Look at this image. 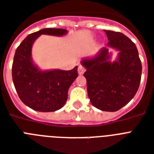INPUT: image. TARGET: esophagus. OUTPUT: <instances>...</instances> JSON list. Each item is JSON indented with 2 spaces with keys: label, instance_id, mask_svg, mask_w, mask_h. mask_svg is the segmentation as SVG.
<instances>
[{
  "label": "esophagus",
  "instance_id": "esophagus-1",
  "mask_svg": "<svg viewBox=\"0 0 154 154\" xmlns=\"http://www.w3.org/2000/svg\"><path fill=\"white\" fill-rule=\"evenodd\" d=\"M85 67H83L82 65H79V66H78V74L82 75L85 72Z\"/></svg>",
  "mask_w": 154,
  "mask_h": 154
}]
</instances>
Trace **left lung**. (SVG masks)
I'll use <instances>...</instances> for the list:
<instances>
[{"label": "left lung", "mask_w": 154, "mask_h": 154, "mask_svg": "<svg viewBox=\"0 0 154 154\" xmlns=\"http://www.w3.org/2000/svg\"><path fill=\"white\" fill-rule=\"evenodd\" d=\"M107 46L94 57L85 58L82 65L86 69L84 77L90 102L102 111L115 112L127 105L138 90L141 62L136 45L122 32L104 30ZM109 48L119 51L118 59L110 61Z\"/></svg>", "instance_id": "obj_1"}]
</instances>
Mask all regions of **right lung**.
Instances as JSON below:
<instances>
[{
    "mask_svg": "<svg viewBox=\"0 0 154 154\" xmlns=\"http://www.w3.org/2000/svg\"><path fill=\"white\" fill-rule=\"evenodd\" d=\"M63 29L47 28L31 33L16 49L12 76L18 96L24 104L39 112H54L65 105L68 90L78 76L77 66L71 70L42 71L33 64L32 46L42 34L60 37Z\"/></svg>",
    "mask_w": 154,
    "mask_h": 154,
    "instance_id": "obj_1",
    "label": "right lung"
}]
</instances>
